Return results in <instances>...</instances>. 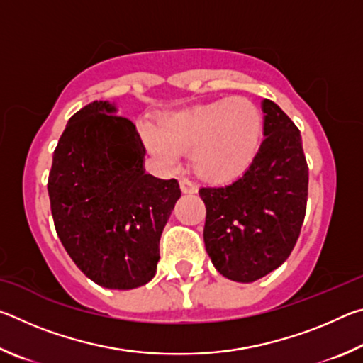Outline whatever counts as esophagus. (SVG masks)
I'll return each instance as SVG.
<instances>
[{
    "label": "esophagus",
    "mask_w": 363,
    "mask_h": 363,
    "mask_svg": "<svg viewBox=\"0 0 363 363\" xmlns=\"http://www.w3.org/2000/svg\"><path fill=\"white\" fill-rule=\"evenodd\" d=\"M179 184H181V190H182L184 194H195V192H196L195 182L187 179V177H182Z\"/></svg>",
    "instance_id": "obj_1"
}]
</instances>
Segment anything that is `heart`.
Wrapping results in <instances>:
<instances>
[{
	"label": "heart",
	"mask_w": 363,
	"mask_h": 363,
	"mask_svg": "<svg viewBox=\"0 0 363 363\" xmlns=\"http://www.w3.org/2000/svg\"><path fill=\"white\" fill-rule=\"evenodd\" d=\"M262 113L245 97L169 113L157 133L144 130L143 138L153 155L173 163L177 150H192L194 169L210 181H227L242 174L261 144Z\"/></svg>",
	"instance_id": "b5f03b06"
}]
</instances>
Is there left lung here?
Listing matches in <instances>:
<instances>
[{
  "label": "left lung",
  "instance_id": "obj_1",
  "mask_svg": "<svg viewBox=\"0 0 363 363\" xmlns=\"http://www.w3.org/2000/svg\"><path fill=\"white\" fill-rule=\"evenodd\" d=\"M264 139L248 169L225 186L199 190L203 240L225 279L250 284L286 261L306 216L309 168L296 125L264 99Z\"/></svg>",
  "mask_w": 363,
  "mask_h": 363
}]
</instances>
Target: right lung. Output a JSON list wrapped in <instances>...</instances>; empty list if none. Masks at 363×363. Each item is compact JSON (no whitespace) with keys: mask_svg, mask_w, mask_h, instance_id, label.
Listing matches in <instances>:
<instances>
[{"mask_svg":"<svg viewBox=\"0 0 363 363\" xmlns=\"http://www.w3.org/2000/svg\"><path fill=\"white\" fill-rule=\"evenodd\" d=\"M115 112L94 101L72 116L48 192L56 232L78 269L104 288L133 290L157 272L160 237L181 189L145 173L136 126Z\"/></svg>","mask_w":363,"mask_h":363,"instance_id":"obj_1","label":"right lung"}]
</instances>
